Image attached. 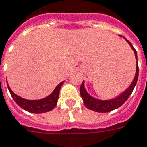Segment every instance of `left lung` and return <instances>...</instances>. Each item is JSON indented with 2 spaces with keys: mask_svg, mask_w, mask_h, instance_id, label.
Listing matches in <instances>:
<instances>
[{
  "mask_svg": "<svg viewBox=\"0 0 147 147\" xmlns=\"http://www.w3.org/2000/svg\"><path fill=\"white\" fill-rule=\"evenodd\" d=\"M125 38V37H124ZM126 42H128L129 45L131 47V48L134 52V55L136 58V73L134 76V78L131 84L129 86V88L123 92H121L119 96H117L115 98L110 99V100H99L92 96L88 93V92L84 88V81H83L81 86H80V96L83 99V102L85 105L88 109L95 112L98 113H107L114 110L116 109L121 106L124 103L128 100L129 96L131 95L134 87L136 85L138 78V57H137V51L134 48L132 44L129 42L126 38Z\"/></svg>",
  "mask_w": 147,
  "mask_h": 147,
  "instance_id": "8db88e82",
  "label": "left lung"
}]
</instances>
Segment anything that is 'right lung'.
<instances>
[{
  "label": "right lung",
  "mask_w": 147,
  "mask_h": 147,
  "mask_svg": "<svg viewBox=\"0 0 147 147\" xmlns=\"http://www.w3.org/2000/svg\"><path fill=\"white\" fill-rule=\"evenodd\" d=\"M63 82L64 81L61 82L60 84L57 85L51 94H50L48 96L45 98L40 99V100H27V99L22 98L15 94L14 92L11 90L8 84L7 85H8V88L9 90L12 97L13 98L15 102L22 109L30 113H42L52 110L56 106L59 95V91Z\"/></svg>",
  "instance_id": "right-lung-1"
}]
</instances>
